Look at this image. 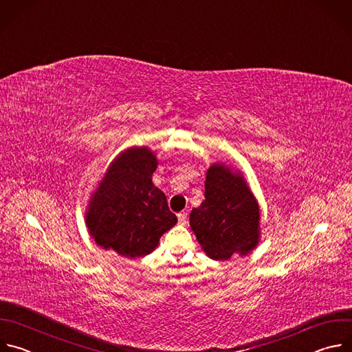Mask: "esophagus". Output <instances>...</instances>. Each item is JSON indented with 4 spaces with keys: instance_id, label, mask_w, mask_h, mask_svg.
<instances>
[{
    "instance_id": "obj_1",
    "label": "esophagus",
    "mask_w": 352,
    "mask_h": 352,
    "mask_svg": "<svg viewBox=\"0 0 352 352\" xmlns=\"http://www.w3.org/2000/svg\"><path fill=\"white\" fill-rule=\"evenodd\" d=\"M177 218H179V222H180L182 225H186V223H187V212H184V210L177 215Z\"/></svg>"
}]
</instances>
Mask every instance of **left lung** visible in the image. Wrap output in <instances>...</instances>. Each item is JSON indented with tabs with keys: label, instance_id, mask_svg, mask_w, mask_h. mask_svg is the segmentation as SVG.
<instances>
[{
	"label": "left lung",
	"instance_id": "obj_1",
	"mask_svg": "<svg viewBox=\"0 0 352 352\" xmlns=\"http://www.w3.org/2000/svg\"><path fill=\"white\" fill-rule=\"evenodd\" d=\"M259 208L244 179L223 165L210 166L205 199L190 215V226L204 251L226 261L234 252L245 255L258 243Z\"/></svg>",
	"mask_w": 352,
	"mask_h": 352
}]
</instances>
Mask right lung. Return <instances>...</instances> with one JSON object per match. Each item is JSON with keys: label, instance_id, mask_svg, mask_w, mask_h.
<instances>
[{"label": "right lung", "instance_id": "add662e5", "mask_svg": "<svg viewBox=\"0 0 352 352\" xmlns=\"http://www.w3.org/2000/svg\"><path fill=\"white\" fill-rule=\"evenodd\" d=\"M155 169L157 158L146 147L127 150L112 162L87 214L98 245L133 259L154 251L176 225L166 195L153 184Z\"/></svg>", "mask_w": 352, "mask_h": 352}]
</instances>
